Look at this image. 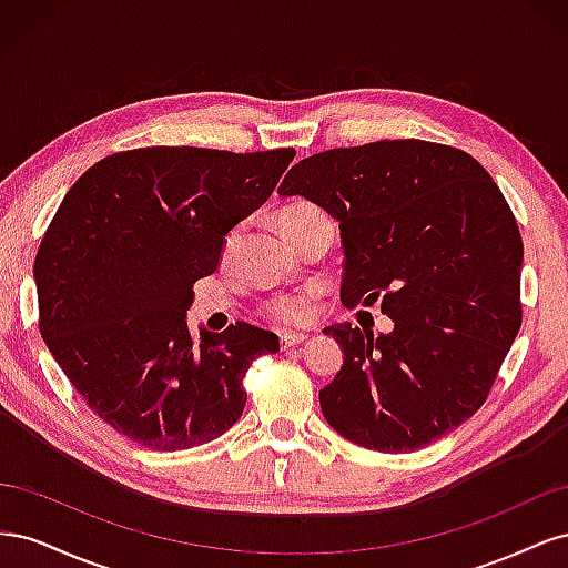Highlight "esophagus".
Returning <instances> with one entry per match:
<instances>
[{"instance_id":"34e87169","label":"esophagus","mask_w":568,"mask_h":568,"mask_svg":"<svg viewBox=\"0 0 568 568\" xmlns=\"http://www.w3.org/2000/svg\"><path fill=\"white\" fill-rule=\"evenodd\" d=\"M305 338H307L305 334H282V336H280V346H282V351L296 348V346H301V343H303Z\"/></svg>"}]
</instances>
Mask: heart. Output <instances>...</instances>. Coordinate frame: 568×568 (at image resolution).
Masks as SVG:
<instances>
[{
    "label": "heart",
    "mask_w": 568,
    "mask_h": 568,
    "mask_svg": "<svg viewBox=\"0 0 568 568\" xmlns=\"http://www.w3.org/2000/svg\"><path fill=\"white\" fill-rule=\"evenodd\" d=\"M317 213L322 211H317L313 203H288L277 215L280 230L288 236L301 225V222H305L307 217H313ZM236 236H239V230L227 232L225 242H222V255L232 253ZM315 311H317V291L301 288V291H294V294H282V296L270 298L263 305V317L272 324L284 326V329H298V326H307L315 320Z\"/></svg>",
    "instance_id": "1"
}]
</instances>
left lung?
Masks as SVG:
<instances>
[{"mask_svg":"<svg viewBox=\"0 0 568 568\" xmlns=\"http://www.w3.org/2000/svg\"><path fill=\"white\" fill-rule=\"evenodd\" d=\"M280 196L338 220L341 303L382 305L393 332L326 326L343 348L324 419L363 448L412 453L486 403L519 334L524 242L500 186L467 151L382 140L288 170Z\"/></svg>","mask_w":568,"mask_h":568,"instance_id":"left-lung-1","label":"left lung"}]
</instances>
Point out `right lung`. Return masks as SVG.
<instances>
[{"label":"right lung","instance_id":"obj_1","mask_svg":"<svg viewBox=\"0 0 568 568\" xmlns=\"http://www.w3.org/2000/svg\"><path fill=\"white\" fill-rule=\"evenodd\" d=\"M294 149L142 146L94 163L63 196L36 257L40 334L99 419L151 450H186L242 417L244 376L280 353L236 322L194 341V284L270 199Z\"/></svg>","mask_w":568,"mask_h":568}]
</instances>
